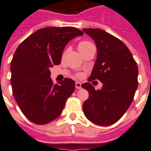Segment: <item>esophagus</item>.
<instances>
[{
    "label": "esophagus",
    "mask_w": 151,
    "mask_h": 151,
    "mask_svg": "<svg viewBox=\"0 0 151 151\" xmlns=\"http://www.w3.org/2000/svg\"><path fill=\"white\" fill-rule=\"evenodd\" d=\"M75 87L77 89H81V82H76Z\"/></svg>",
    "instance_id": "34e87169"
}]
</instances>
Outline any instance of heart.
Here are the masks:
<instances>
[{
	"instance_id": "b5f03b06",
	"label": "heart",
	"mask_w": 151,
	"mask_h": 151,
	"mask_svg": "<svg viewBox=\"0 0 151 151\" xmlns=\"http://www.w3.org/2000/svg\"><path fill=\"white\" fill-rule=\"evenodd\" d=\"M91 45H93V44L89 41H87V40H83V41H81V42L78 44V50H80V52L82 51L83 50L87 48L88 47L91 46Z\"/></svg>"
}]
</instances>
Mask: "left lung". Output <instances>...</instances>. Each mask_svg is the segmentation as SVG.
Wrapping results in <instances>:
<instances>
[{
	"label": "left lung",
	"instance_id": "obj_1",
	"mask_svg": "<svg viewBox=\"0 0 151 151\" xmlns=\"http://www.w3.org/2000/svg\"><path fill=\"white\" fill-rule=\"evenodd\" d=\"M83 31L97 47V58L87 81L98 79L103 83L97 91L88 82L82 84L89 93L83 104V114L95 124L109 126L119 121L132 103L138 85L137 65L118 38L99 28Z\"/></svg>",
	"mask_w": 151,
	"mask_h": 151
}]
</instances>
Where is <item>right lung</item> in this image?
I'll use <instances>...</instances> for the list:
<instances>
[{"instance_id":"add662e5","label":"right lung","mask_w":151,"mask_h":151,"mask_svg":"<svg viewBox=\"0 0 151 151\" xmlns=\"http://www.w3.org/2000/svg\"><path fill=\"white\" fill-rule=\"evenodd\" d=\"M83 33L71 27L37 30L18 46L11 63L13 94L27 118L46 124L60 116L75 82L70 78L54 84L50 68L60 64L65 46Z\"/></svg>"}]
</instances>
